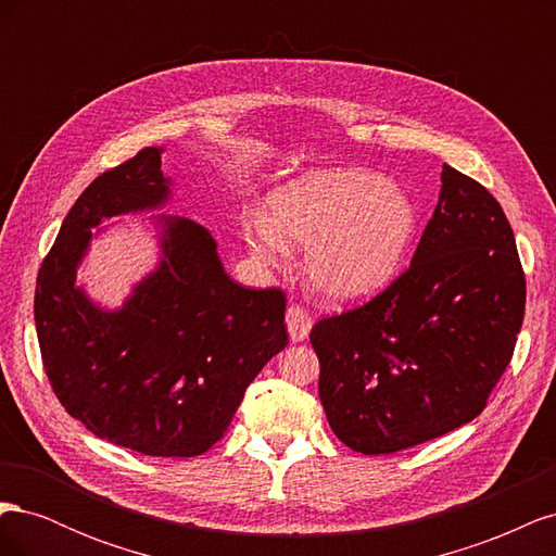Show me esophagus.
I'll return each instance as SVG.
<instances>
[{"instance_id":"obj_1","label":"esophagus","mask_w":556,"mask_h":556,"mask_svg":"<svg viewBox=\"0 0 556 556\" xmlns=\"http://www.w3.org/2000/svg\"><path fill=\"white\" fill-rule=\"evenodd\" d=\"M285 323H288V331H290V339L294 343H301L308 339L311 327H313V317L308 311H304L301 306H290L288 313H285Z\"/></svg>"}]
</instances>
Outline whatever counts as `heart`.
Returning <instances> with one entry per match:
<instances>
[{
    "mask_svg": "<svg viewBox=\"0 0 556 556\" xmlns=\"http://www.w3.org/2000/svg\"><path fill=\"white\" fill-rule=\"evenodd\" d=\"M417 231L408 194L364 169H325L282 185L266 201V217L243 223V239L262 264L282 268L290 245L308 248L315 292L350 304L390 288Z\"/></svg>",
    "mask_w": 556,
    "mask_h": 556,
    "instance_id": "b5f03b06",
    "label": "heart"
}]
</instances>
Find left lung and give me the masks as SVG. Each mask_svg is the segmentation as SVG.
<instances>
[{"label":"left lung","mask_w":556,"mask_h":556,"mask_svg":"<svg viewBox=\"0 0 556 556\" xmlns=\"http://www.w3.org/2000/svg\"><path fill=\"white\" fill-rule=\"evenodd\" d=\"M441 182L408 271L311 331L329 427L362 454H392L476 419L525 319L527 282L506 213L447 164Z\"/></svg>","instance_id":"left-lung-1"}]
</instances>
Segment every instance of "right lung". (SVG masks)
<instances>
[{"label": "right lung", "instance_id": "obj_1", "mask_svg": "<svg viewBox=\"0 0 556 556\" xmlns=\"http://www.w3.org/2000/svg\"><path fill=\"white\" fill-rule=\"evenodd\" d=\"M164 148L97 176L64 217L35 292L46 376L97 439L148 457H197L223 439L262 366L288 345L285 294L233 282L206 227L155 215L162 257L115 311L76 271L115 215L169 204Z\"/></svg>", "mask_w": 556, "mask_h": 556}]
</instances>
